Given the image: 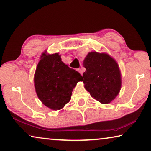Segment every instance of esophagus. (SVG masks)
Returning <instances> with one entry per match:
<instances>
[{"label": "esophagus", "mask_w": 151, "mask_h": 151, "mask_svg": "<svg viewBox=\"0 0 151 151\" xmlns=\"http://www.w3.org/2000/svg\"><path fill=\"white\" fill-rule=\"evenodd\" d=\"M77 70L78 71V72H79V73H80V74H81V75H83V68H78L77 69Z\"/></svg>", "instance_id": "obj_1"}]
</instances>
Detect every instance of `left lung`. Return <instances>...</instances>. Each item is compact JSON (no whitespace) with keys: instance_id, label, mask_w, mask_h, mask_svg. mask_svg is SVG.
I'll list each match as a JSON object with an SVG mask.
<instances>
[{"instance_id":"left-lung-1","label":"left lung","mask_w":151,"mask_h":151,"mask_svg":"<svg viewBox=\"0 0 151 151\" xmlns=\"http://www.w3.org/2000/svg\"><path fill=\"white\" fill-rule=\"evenodd\" d=\"M85 88L97 101L107 104L115 99L121 88L118 64L106 54L88 53L84 60Z\"/></svg>"}]
</instances>
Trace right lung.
Masks as SVG:
<instances>
[{
    "label": "right lung",
    "mask_w": 151,
    "mask_h": 151,
    "mask_svg": "<svg viewBox=\"0 0 151 151\" xmlns=\"http://www.w3.org/2000/svg\"><path fill=\"white\" fill-rule=\"evenodd\" d=\"M83 76L61 60L58 53L42 54L34 76L39 99L49 108L58 110L70 101L72 91Z\"/></svg>",
    "instance_id": "right-lung-1"
}]
</instances>
